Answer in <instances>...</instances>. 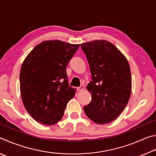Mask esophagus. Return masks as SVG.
I'll list each match as a JSON object with an SVG mask.
<instances>
[{
    "label": "esophagus",
    "instance_id": "1",
    "mask_svg": "<svg viewBox=\"0 0 156 156\" xmlns=\"http://www.w3.org/2000/svg\"><path fill=\"white\" fill-rule=\"evenodd\" d=\"M84 89V84H81L80 87H77V90L78 91H82V90H83Z\"/></svg>",
    "mask_w": 156,
    "mask_h": 156
}]
</instances>
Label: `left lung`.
<instances>
[{
    "instance_id": "obj_1",
    "label": "left lung",
    "mask_w": 156,
    "mask_h": 156,
    "mask_svg": "<svg viewBox=\"0 0 156 156\" xmlns=\"http://www.w3.org/2000/svg\"><path fill=\"white\" fill-rule=\"evenodd\" d=\"M80 47L92 75L87 87L91 100L84 106V112L94 122L109 123L121 114L130 98V66L126 57L109 41L96 40Z\"/></svg>"
}]
</instances>
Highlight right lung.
Returning <instances> with one entry per match:
<instances>
[{
    "label": "right lung",
    "instance_id": "right-lung-1",
    "mask_svg": "<svg viewBox=\"0 0 156 156\" xmlns=\"http://www.w3.org/2000/svg\"><path fill=\"white\" fill-rule=\"evenodd\" d=\"M80 44L43 41L26 57L20 73L23 105L37 122L52 125L61 120L76 89L69 86L66 67Z\"/></svg>",
    "mask_w": 156,
    "mask_h": 156
}]
</instances>
